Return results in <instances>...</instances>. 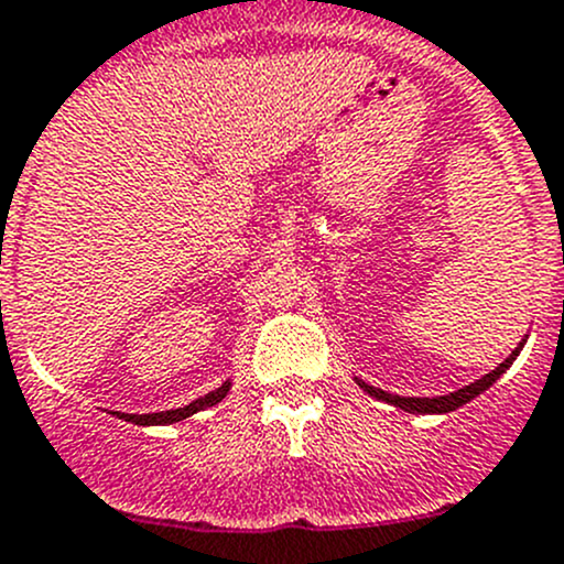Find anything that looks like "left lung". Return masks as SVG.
I'll list each match as a JSON object with an SVG mask.
<instances>
[{"label": "left lung", "instance_id": "left-lung-1", "mask_svg": "<svg viewBox=\"0 0 564 564\" xmlns=\"http://www.w3.org/2000/svg\"><path fill=\"white\" fill-rule=\"evenodd\" d=\"M521 346H524V340H521V344L513 349V355H510L505 362H499V366L494 368L491 373H486V377L477 379V382L466 384V388L451 392V395H436V398H403V395H392V392H384V390H379V388H371V384L360 382V379H357V384H360V388L366 390L368 395L379 398V401H384V403H392V406L403 409V412H412V414H445V412H453V409L464 406V403H469L471 398L480 395L482 390L491 388V384L497 382V379L502 377V373L508 371L510 366H513V360H516V357H519Z\"/></svg>", "mask_w": 564, "mask_h": 564}]
</instances>
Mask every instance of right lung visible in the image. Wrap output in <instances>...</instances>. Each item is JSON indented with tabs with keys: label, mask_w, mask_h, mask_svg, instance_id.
Returning <instances> with one entry per match:
<instances>
[{
	"label": "right lung",
	"mask_w": 564,
	"mask_h": 564,
	"mask_svg": "<svg viewBox=\"0 0 564 564\" xmlns=\"http://www.w3.org/2000/svg\"><path fill=\"white\" fill-rule=\"evenodd\" d=\"M229 388H231V382H224L218 390L207 392V395H204V398H196V401L187 403V406H182V409H169V412H155V414H124V412H117V414L122 420H128V423H135V425L180 423V420L191 417V414H196V412H202V409L215 406V403H218V401H224L226 392H229Z\"/></svg>",
	"instance_id": "1"
}]
</instances>
